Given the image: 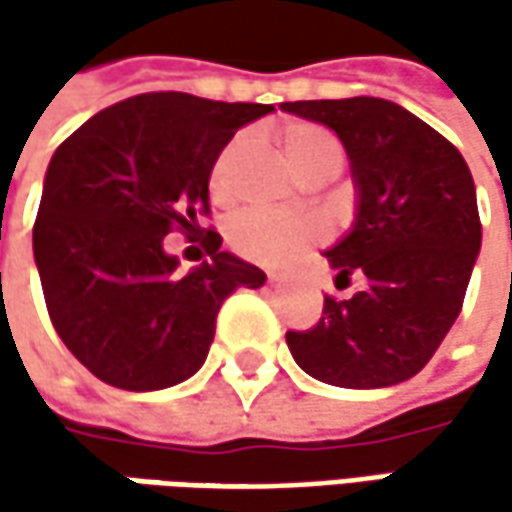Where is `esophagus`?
<instances>
[{
    "label": "esophagus",
    "instance_id": "34e87169",
    "mask_svg": "<svg viewBox=\"0 0 512 512\" xmlns=\"http://www.w3.org/2000/svg\"><path fill=\"white\" fill-rule=\"evenodd\" d=\"M282 279V273H276V270H267V282H279Z\"/></svg>",
    "mask_w": 512,
    "mask_h": 512
}]
</instances>
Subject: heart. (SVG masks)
Masks as SVG:
<instances>
[{"instance_id":"b5f03b06","label":"heart","mask_w":512,"mask_h":512,"mask_svg":"<svg viewBox=\"0 0 512 512\" xmlns=\"http://www.w3.org/2000/svg\"><path fill=\"white\" fill-rule=\"evenodd\" d=\"M245 145V136H236L227 142V148L216 156L210 168V193L222 202L230 190V170L236 162V153ZM282 145H285L290 165L313 179H333L344 168L342 139L325 125L316 122H290L282 128ZM319 239V225L307 216H285V213H267V210H242L227 225V242L230 247L259 265H279L293 253L305 250Z\"/></svg>"}]
</instances>
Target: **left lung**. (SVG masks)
<instances>
[{
	"label": "left lung",
	"mask_w": 512,
	"mask_h": 512,
	"mask_svg": "<svg viewBox=\"0 0 512 512\" xmlns=\"http://www.w3.org/2000/svg\"><path fill=\"white\" fill-rule=\"evenodd\" d=\"M339 133L359 187L350 236L327 250L350 299L325 296L319 322L287 330L296 364L336 387H387L416 376L459 319L482 247L470 168L439 130L396 102L353 96L285 102Z\"/></svg>",
	"instance_id": "obj_1"
}]
</instances>
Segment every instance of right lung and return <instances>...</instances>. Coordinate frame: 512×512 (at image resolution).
I'll return each instance as SVG.
<instances>
[{
  "mask_svg": "<svg viewBox=\"0 0 512 512\" xmlns=\"http://www.w3.org/2000/svg\"><path fill=\"white\" fill-rule=\"evenodd\" d=\"M270 110L156 90L99 110L53 153L33 256L50 322L96 379L122 390L185 382L205 362L222 302L265 285L199 219L210 216L216 156ZM173 229L199 235L211 256L187 277L161 247Z\"/></svg>",
  "mask_w": 512,
  "mask_h": 512,
  "instance_id": "add662e5",
  "label": "right lung"
}]
</instances>
